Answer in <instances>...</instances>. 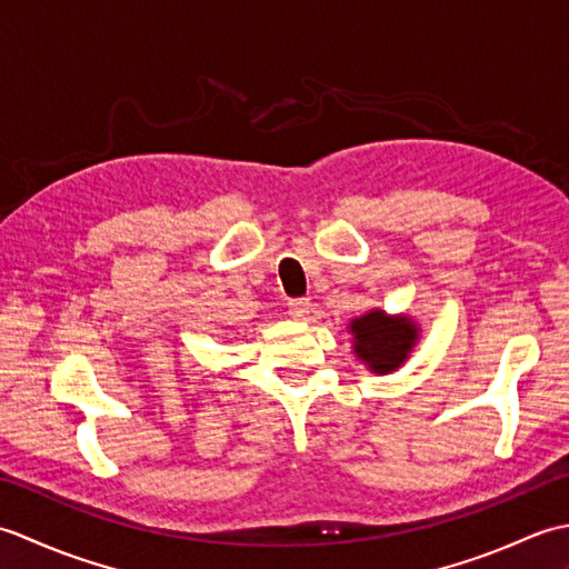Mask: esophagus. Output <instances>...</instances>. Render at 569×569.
<instances>
[{
	"label": "esophagus",
	"mask_w": 569,
	"mask_h": 569,
	"mask_svg": "<svg viewBox=\"0 0 569 569\" xmlns=\"http://www.w3.org/2000/svg\"><path fill=\"white\" fill-rule=\"evenodd\" d=\"M310 310H312V303L308 298H296L288 303V312H291L296 320H306L310 316Z\"/></svg>",
	"instance_id": "34e87169"
}]
</instances>
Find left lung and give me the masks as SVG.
Wrapping results in <instances>:
<instances>
[{"mask_svg":"<svg viewBox=\"0 0 569 569\" xmlns=\"http://www.w3.org/2000/svg\"><path fill=\"white\" fill-rule=\"evenodd\" d=\"M355 337V355L373 373H391L408 359L418 340V325L408 316H386L371 310L349 325Z\"/></svg>","mask_w":569,"mask_h":569,"instance_id":"obj_1","label":"left lung"}]
</instances>
